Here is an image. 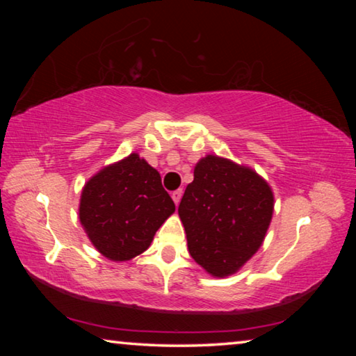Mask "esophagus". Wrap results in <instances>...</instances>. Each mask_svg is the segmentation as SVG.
<instances>
[{
	"label": "esophagus",
	"instance_id": "34e87169",
	"mask_svg": "<svg viewBox=\"0 0 356 356\" xmlns=\"http://www.w3.org/2000/svg\"><path fill=\"white\" fill-rule=\"evenodd\" d=\"M182 195H184V191H182V190H176V191H172L171 197H172V201L176 202V206H177V204L180 202V200H182Z\"/></svg>",
	"mask_w": 356,
	"mask_h": 356
}]
</instances>
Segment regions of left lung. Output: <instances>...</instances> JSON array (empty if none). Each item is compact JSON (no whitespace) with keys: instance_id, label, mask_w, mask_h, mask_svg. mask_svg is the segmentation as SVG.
Segmentation results:
<instances>
[{"instance_id":"left-lung-1","label":"left lung","mask_w":356,"mask_h":356,"mask_svg":"<svg viewBox=\"0 0 356 356\" xmlns=\"http://www.w3.org/2000/svg\"><path fill=\"white\" fill-rule=\"evenodd\" d=\"M186 185L179 216L191 257L213 278L237 273L262 246L275 196L250 166L206 155Z\"/></svg>"}]
</instances>
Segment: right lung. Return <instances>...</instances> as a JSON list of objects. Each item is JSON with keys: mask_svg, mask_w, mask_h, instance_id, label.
Segmentation results:
<instances>
[{"mask_svg": "<svg viewBox=\"0 0 356 356\" xmlns=\"http://www.w3.org/2000/svg\"><path fill=\"white\" fill-rule=\"evenodd\" d=\"M176 212L155 168L136 152L104 166L84 184L78 216L91 243L113 262L146 251Z\"/></svg>", "mask_w": 356, "mask_h": 356, "instance_id": "right-lung-1", "label": "right lung"}]
</instances>
